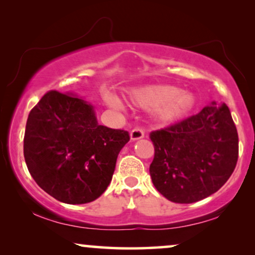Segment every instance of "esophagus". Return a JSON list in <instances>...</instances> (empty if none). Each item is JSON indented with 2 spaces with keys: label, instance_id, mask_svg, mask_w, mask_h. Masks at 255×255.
Here are the masks:
<instances>
[{
  "label": "esophagus",
  "instance_id": "1",
  "mask_svg": "<svg viewBox=\"0 0 255 255\" xmlns=\"http://www.w3.org/2000/svg\"><path fill=\"white\" fill-rule=\"evenodd\" d=\"M144 136V130L141 127H135L133 130L130 131V138L133 141L135 140H140Z\"/></svg>",
  "mask_w": 255,
  "mask_h": 255
}]
</instances>
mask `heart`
I'll list each match as a JSON object with an SVG mask.
<instances>
[{"label":"heart","instance_id":"1","mask_svg":"<svg viewBox=\"0 0 255 255\" xmlns=\"http://www.w3.org/2000/svg\"><path fill=\"white\" fill-rule=\"evenodd\" d=\"M106 101L115 108H121L122 104L117 96L107 93ZM130 99L134 104L142 107H159L161 115L166 119H176L185 115L193 107L194 98L187 92L173 86H150L133 89Z\"/></svg>","mask_w":255,"mask_h":255}]
</instances>
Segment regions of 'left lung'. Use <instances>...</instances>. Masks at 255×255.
Segmentation results:
<instances>
[{"mask_svg":"<svg viewBox=\"0 0 255 255\" xmlns=\"http://www.w3.org/2000/svg\"><path fill=\"white\" fill-rule=\"evenodd\" d=\"M153 185L169 201L192 204L218 192L237 166L239 137L231 112L215 102L149 134Z\"/></svg>","mask_w":255,"mask_h":255,"instance_id":"left-lung-1","label":"left lung"}]
</instances>
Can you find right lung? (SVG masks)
Instances as JSON below:
<instances>
[{"label":"right lung","mask_w":255,"mask_h":255,"mask_svg":"<svg viewBox=\"0 0 255 255\" xmlns=\"http://www.w3.org/2000/svg\"><path fill=\"white\" fill-rule=\"evenodd\" d=\"M129 133L98 124L94 108L50 90L29 113L23 154L35 182L64 204L94 201L112 181Z\"/></svg>","instance_id":"add662e5"}]
</instances>
